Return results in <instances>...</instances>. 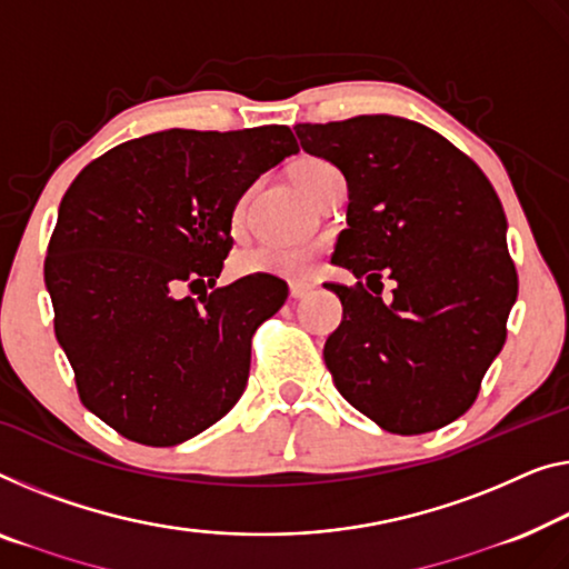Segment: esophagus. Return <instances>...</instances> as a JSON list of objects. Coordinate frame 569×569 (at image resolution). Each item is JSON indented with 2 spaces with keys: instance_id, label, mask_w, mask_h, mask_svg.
Wrapping results in <instances>:
<instances>
[{
  "instance_id": "obj_1",
  "label": "esophagus",
  "mask_w": 569,
  "mask_h": 569,
  "mask_svg": "<svg viewBox=\"0 0 569 569\" xmlns=\"http://www.w3.org/2000/svg\"><path fill=\"white\" fill-rule=\"evenodd\" d=\"M311 283H307V281H291L288 283V291H291V299H303V296H307L309 291H311Z\"/></svg>"
}]
</instances>
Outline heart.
<instances>
[{
    "label": "heart",
    "instance_id": "1",
    "mask_svg": "<svg viewBox=\"0 0 569 569\" xmlns=\"http://www.w3.org/2000/svg\"><path fill=\"white\" fill-rule=\"evenodd\" d=\"M335 168L321 158H301L291 168V178L299 189L311 197L321 178L332 173ZM313 250L307 244H258L237 256L234 270L240 276H281L303 278L309 273Z\"/></svg>",
    "mask_w": 569,
    "mask_h": 569
}]
</instances>
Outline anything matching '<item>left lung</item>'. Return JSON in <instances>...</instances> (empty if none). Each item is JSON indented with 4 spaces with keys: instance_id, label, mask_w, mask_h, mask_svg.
Segmentation results:
<instances>
[{
    "instance_id": "1",
    "label": "left lung",
    "mask_w": 569,
    "mask_h": 569,
    "mask_svg": "<svg viewBox=\"0 0 569 569\" xmlns=\"http://www.w3.org/2000/svg\"><path fill=\"white\" fill-rule=\"evenodd\" d=\"M293 130L350 191L332 262L378 283H325L342 301L325 345L337 391L391 435L447 427L478 398L519 293L501 199L462 150L403 117ZM383 274L391 302L379 299Z\"/></svg>"
}]
</instances>
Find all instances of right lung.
I'll return each instance as SVG.
<instances>
[{
  "label": "right lung",
  "mask_w": 569,
  "mask_h": 569,
  "mask_svg": "<svg viewBox=\"0 0 569 569\" xmlns=\"http://www.w3.org/2000/svg\"><path fill=\"white\" fill-rule=\"evenodd\" d=\"M293 152L286 124L166 130L112 148L68 186L46 258L56 337L81 403L122 437L181 445L240 401L252 335L288 286L217 278L237 201ZM199 284V300L180 296Z\"/></svg>",
  "instance_id": "1"
}]
</instances>
